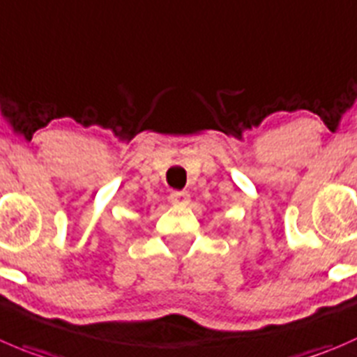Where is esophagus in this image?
Listing matches in <instances>:
<instances>
[{
    "instance_id": "esophagus-1",
    "label": "esophagus",
    "mask_w": 357,
    "mask_h": 357,
    "mask_svg": "<svg viewBox=\"0 0 357 357\" xmlns=\"http://www.w3.org/2000/svg\"><path fill=\"white\" fill-rule=\"evenodd\" d=\"M169 200H171V204H174V206L185 207V206H188V202H190V193L188 192H172L171 197H169Z\"/></svg>"
}]
</instances>
